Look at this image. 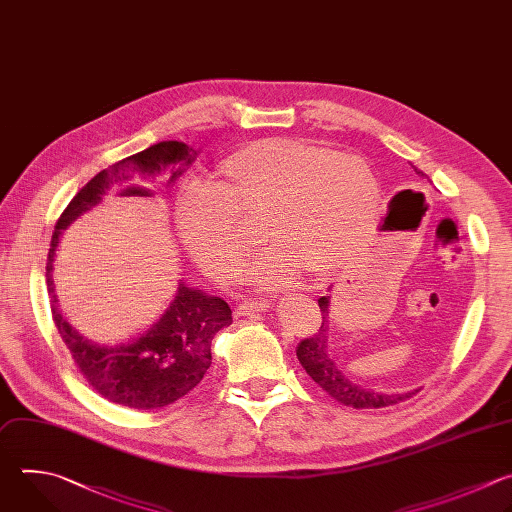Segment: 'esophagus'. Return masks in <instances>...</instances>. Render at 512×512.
Listing matches in <instances>:
<instances>
[{
  "label": "esophagus",
  "mask_w": 512,
  "mask_h": 512,
  "mask_svg": "<svg viewBox=\"0 0 512 512\" xmlns=\"http://www.w3.org/2000/svg\"><path fill=\"white\" fill-rule=\"evenodd\" d=\"M268 300H258V298H246L236 306L238 315H250V313H260V311H268L270 309Z\"/></svg>",
  "instance_id": "esophagus-1"
}]
</instances>
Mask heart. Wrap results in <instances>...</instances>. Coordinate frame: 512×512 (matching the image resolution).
<instances>
[{
	"label": "heart",
	"instance_id": "heart-1",
	"mask_svg": "<svg viewBox=\"0 0 512 512\" xmlns=\"http://www.w3.org/2000/svg\"><path fill=\"white\" fill-rule=\"evenodd\" d=\"M379 206L371 165L329 147L270 137L230 153L175 212L177 236L212 276L232 280L260 226L268 250L246 276L260 288H280L298 274L325 280L363 242Z\"/></svg>",
	"mask_w": 512,
	"mask_h": 512
}]
</instances>
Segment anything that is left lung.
I'll use <instances>...</instances> for the list:
<instances>
[{"label":"left lung","mask_w":512,"mask_h":512,"mask_svg":"<svg viewBox=\"0 0 512 512\" xmlns=\"http://www.w3.org/2000/svg\"><path fill=\"white\" fill-rule=\"evenodd\" d=\"M418 171V169H416ZM424 175L422 171H418ZM319 306L323 313V325L321 329L309 337L302 339L296 347V357L304 371L313 377L315 383H319L331 397L337 401L355 407V410H377V407H387L399 401H405L407 397L416 395L420 389L407 391V393H377L363 389L361 385L353 383L349 377L343 375V371L337 367L333 357L329 355V296L319 298Z\"/></svg>","instance_id":"left-lung-1"}]
</instances>
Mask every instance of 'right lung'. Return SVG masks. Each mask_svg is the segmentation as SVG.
Listing matches in <instances>:
<instances>
[{"label": "right lung", "mask_w": 512, "mask_h": 512, "mask_svg": "<svg viewBox=\"0 0 512 512\" xmlns=\"http://www.w3.org/2000/svg\"><path fill=\"white\" fill-rule=\"evenodd\" d=\"M193 159L195 151L185 143L161 141L109 169H102L72 197L56 222L50 242L46 282L52 294L56 329L92 389L131 410H159L187 395L210 369L212 341L218 331L232 325V309L220 296H210L179 282L177 294L165 313L143 335L123 345H96L84 339L58 309L52 280L56 248L62 230L100 203L102 195L119 181L133 175L151 177L167 167H173L169 181H175ZM127 172L132 175L127 176Z\"/></svg>", "instance_id": "obj_1"}]
</instances>
